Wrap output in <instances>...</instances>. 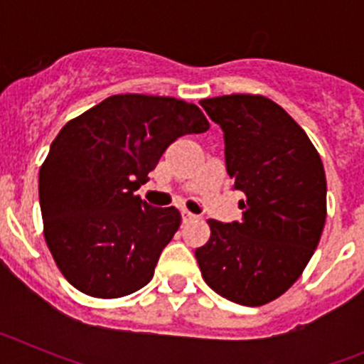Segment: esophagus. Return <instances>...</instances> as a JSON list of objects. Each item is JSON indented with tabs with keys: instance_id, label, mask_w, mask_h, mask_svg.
Listing matches in <instances>:
<instances>
[{
	"instance_id": "esophagus-1",
	"label": "esophagus",
	"mask_w": 364,
	"mask_h": 364,
	"mask_svg": "<svg viewBox=\"0 0 364 364\" xmlns=\"http://www.w3.org/2000/svg\"><path fill=\"white\" fill-rule=\"evenodd\" d=\"M195 218H198L197 215L191 213V211H188V210H182V220H184V222H191V220H195Z\"/></svg>"
}]
</instances>
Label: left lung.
Returning <instances> with one entry per match:
<instances>
[{"label": "left lung", "instance_id": "8db88e82", "mask_svg": "<svg viewBox=\"0 0 364 364\" xmlns=\"http://www.w3.org/2000/svg\"><path fill=\"white\" fill-rule=\"evenodd\" d=\"M224 131L226 169L244 193L240 222L210 218V240L197 247L205 284L228 301L262 306L304 272L326 220V176L301 125L260 95L202 100Z\"/></svg>", "mask_w": 364, "mask_h": 364}]
</instances>
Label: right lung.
Here are the masks:
<instances>
[{
  "instance_id": "1",
  "label": "right lung",
  "mask_w": 364,
  "mask_h": 364,
  "mask_svg": "<svg viewBox=\"0 0 364 364\" xmlns=\"http://www.w3.org/2000/svg\"><path fill=\"white\" fill-rule=\"evenodd\" d=\"M208 129L195 104L147 95L109 96L63 125L40 167V205L45 242L76 290L118 299L153 279L182 217L134 191L176 138Z\"/></svg>"
}]
</instances>
